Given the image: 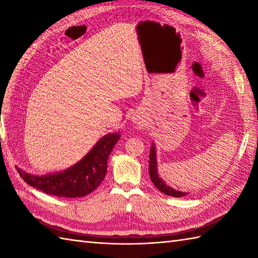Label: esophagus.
<instances>
[{
	"label": "esophagus",
	"instance_id": "34e87169",
	"mask_svg": "<svg viewBox=\"0 0 258 258\" xmlns=\"http://www.w3.org/2000/svg\"><path fill=\"white\" fill-rule=\"evenodd\" d=\"M132 120L135 124H140L142 126L146 124V120L144 119L143 115H141V114H134L132 116Z\"/></svg>",
	"mask_w": 258,
	"mask_h": 258
}]
</instances>
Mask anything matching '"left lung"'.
I'll return each mask as SVG.
<instances>
[{
	"mask_svg": "<svg viewBox=\"0 0 258 258\" xmlns=\"http://www.w3.org/2000/svg\"><path fill=\"white\" fill-rule=\"evenodd\" d=\"M149 173L152 179V183L155 185V187L161 190L162 193L166 194L168 196H174V197H182L187 195L188 193H185V191H180L177 189L172 188L171 186H168L164 180L160 177L158 175V168H157V157H156V147L154 143L151 146L150 151V163H149Z\"/></svg>",
	"mask_w": 258,
	"mask_h": 258,
	"instance_id": "8db88e82",
	"label": "left lung"
}]
</instances>
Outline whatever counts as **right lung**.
I'll return each mask as SVG.
<instances>
[{"label": "right lung", "mask_w": 258, "mask_h": 258, "mask_svg": "<svg viewBox=\"0 0 258 258\" xmlns=\"http://www.w3.org/2000/svg\"><path fill=\"white\" fill-rule=\"evenodd\" d=\"M119 139V133L104 135L80 162L61 172L38 176L22 171L18 166L16 169L24 182L46 194L67 199L83 197L91 194L103 182L108 156Z\"/></svg>", "instance_id": "1"}]
</instances>
